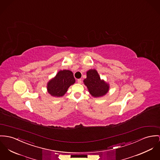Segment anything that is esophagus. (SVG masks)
Instances as JSON below:
<instances>
[{"instance_id": "esophagus-1", "label": "esophagus", "mask_w": 160, "mask_h": 160, "mask_svg": "<svg viewBox=\"0 0 160 160\" xmlns=\"http://www.w3.org/2000/svg\"><path fill=\"white\" fill-rule=\"evenodd\" d=\"M77 82H78V83H80V84L82 83V79H80V78L78 79L77 80Z\"/></svg>"}]
</instances>
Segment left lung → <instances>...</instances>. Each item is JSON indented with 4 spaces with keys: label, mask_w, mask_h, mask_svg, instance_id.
I'll return each mask as SVG.
<instances>
[{
    "label": "left lung",
    "mask_w": 160,
    "mask_h": 160,
    "mask_svg": "<svg viewBox=\"0 0 160 160\" xmlns=\"http://www.w3.org/2000/svg\"><path fill=\"white\" fill-rule=\"evenodd\" d=\"M83 83L87 87L89 94L94 98H100L107 94L110 85L102 80L98 71L93 69L86 72V78Z\"/></svg>",
    "instance_id": "1"
}]
</instances>
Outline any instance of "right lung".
Here are the masks:
<instances>
[{
    "label": "right lung",
    "mask_w": 160,
    "mask_h": 160,
    "mask_svg": "<svg viewBox=\"0 0 160 160\" xmlns=\"http://www.w3.org/2000/svg\"><path fill=\"white\" fill-rule=\"evenodd\" d=\"M74 74L69 70H60L47 84L48 93L55 98L63 96L70 86L75 83Z\"/></svg>",
    "instance_id": "obj_1"
}]
</instances>
